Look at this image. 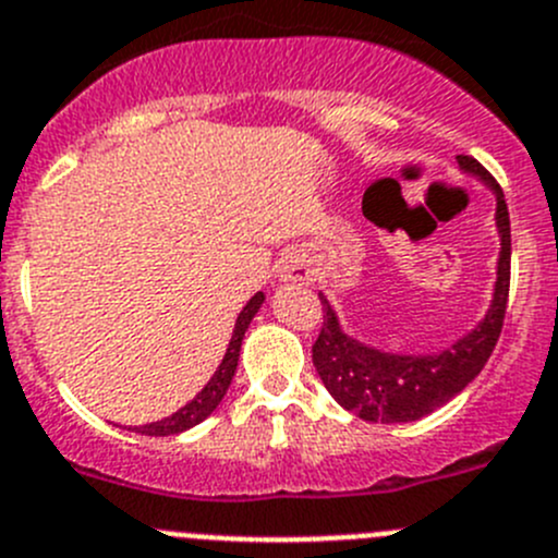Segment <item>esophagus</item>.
<instances>
[{"mask_svg":"<svg viewBox=\"0 0 558 558\" xmlns=\"http://www.w3.org/2000/svg\"><path fill=\"white\" fill-rule=\"evenodd\" d=\"M278 278L283 280V283L308 286L311 280H314V269H311V262L303 253L291 250V253H286L278 262Z\"/></svg>","mask_w":558,"mask_h":558,"instance_id":"34e87169","label":"esophagus"}]
</instances>
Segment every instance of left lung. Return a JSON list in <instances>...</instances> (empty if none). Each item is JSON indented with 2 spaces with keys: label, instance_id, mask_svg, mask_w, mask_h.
Instances as JSON below:
<instances>
[{
  "label": "left lung",
  "instance_id": "obj_1",
  "mask_svg": "<svg viewBox=\"0 0 558 558\" xmlns=\"http://www.w3.org/2000/svg\"><path fill=\"white\" fill-rule=\"evenodd\" d=\"M457 165L460 173L482 181L496 195V231L501 242L490 305L471 330L437 352H388L343 330L332 303L319 294L325 322L314 343L316 374L343 410L372 424H408L444 408L478 377L501 336L512 258L507 201L496 179L476 159L457 156Z\"/></svg>",
  "mask_w": 558,
  "mask_h": 558
}]
</instances>
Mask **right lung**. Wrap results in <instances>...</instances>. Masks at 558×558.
Returning <instances> with one entry per match:
<instances>
[{"label":"right lung","instance_id":"add662e5","mask_svg":"<svg viewBox=\"0 0 558 558\" xmlns=\"http://www.w3.org/2000/svg\"><path fill=\"white\" fill-rule=\"evenodd\" d=\"M264 300H267V296H264L262 291H258V294L250 296L247 305H244V308L239 311L236 325H233V332H231V341H228L226 355H222V361H220V366H217V372L211 374V377H208V383L203 385L201 390H197L195 399H192V402H186L181 410H175L173 415H168V418L154 421V424L137 426L140 435H150V437L179 435V432H186V429H192V426L201 424V421H206L208 415H211L217 408H220V402H222V399H226L228 388H231L233 374H236L239 350H242L244 332H247V327H250V322H253V316L258 314V311H262Z\"/></svg>","mask_w":558,"mask_h":558}]
</instances>
